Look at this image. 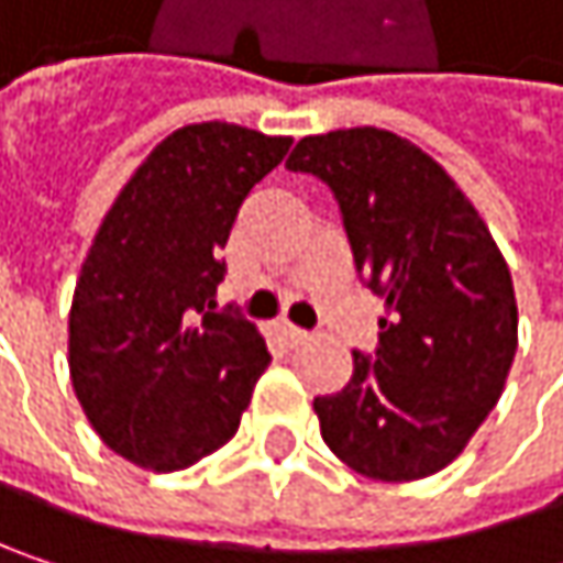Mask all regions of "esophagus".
Listing matches in <instances>:
<instances>
[{"label": "esophagus", "instance_id": "1", "mask_svg": "<svg viewBox=\"0 0 563 563\" xmlns=\"http://www.w3.org/2000/svg\"><path fill=\"white\" fill-rule=\"evenodd\" d=\"M283 335H286L292 345H299V342H306V339H309V332H306V329H299V325H292V322H283Z\"/></svg>", "mask_w": 563, "mask_h": 563}]
</instances>
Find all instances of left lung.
Masks as SVG:
<instances>
[{
	"mask_svg": "<svg viewBox=\"0 0 563 563\" xmlns=\"http://www.w3.org/2000/svg\"><path fill=\"white\" fill-rule=\"evenodd\" d=\"M286 169L339 198L355 267L385 299L375 358L312 400L322 440L355 473L413 483L450 466L499 404L518 349L506 257L446 169L378 130L302 136Z\"/></svg>",
	"mask_w": 563,
	"mask_h": 563,
	"instance_id": "1",
	"label": "left lung"
}]
</instances>
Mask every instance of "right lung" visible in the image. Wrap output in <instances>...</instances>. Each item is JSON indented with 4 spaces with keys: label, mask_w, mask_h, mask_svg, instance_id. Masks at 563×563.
I'll use <instances>...</instances> for the list:
<instances>
[{
    "label": "right lung",
    "mask_w": 563,
    "mask_h": 563,
    "mask_svg": "<svg viewBox=\"0 0 563 563\" xmlns=\"http://www.w3.org/2000/svg\"><path fill=\"white\" fill-rule=\"evenodd\" d=\"M289 143L188 123L130 175L93 234L67 316L70 385L100 440L143 470H188L221 450L271 365L254 322L211 309L218 251Z\"/></svg>",
    "instance_id": "right-lung-1"
}]
</instances>
